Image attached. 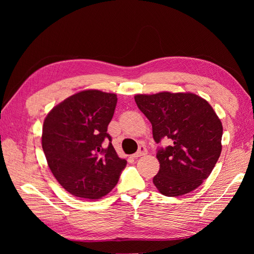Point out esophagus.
<instances>
[{"label":"esophagus","mask_w":254,"mask_h":254,"mask_svg":"<svg viewBox=\"0 0 254 254\" xmlns=\"http://www.w3.org/2000/svg\"><path fill=\"white\" fill-rule=\"evenodd\" d=\"M146 153H147V149H146L145 146H140L139 149H137V151L133 155V157H134V158H139V157H141V156L146 155Z\"/></svg>","instance_id":"1"}]
</instances>
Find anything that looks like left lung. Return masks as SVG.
<instances>
[{"mask_svg":"<svg viewBox=\"0 0 254 254\" xmlns=\"http://www.w3.org/2000/svg\"><path fill=\"white\" fill-rule=\"evenodd\" d=\"M134 101L152 125L159 173L153 177L161 194L177 197L194 190L212 173L221 152L222 125L211 105L193 93L137 94Z\"/></svg>","mask_w":254,"mask_h":254,"instance_id":"8db88e82","label":"left lung"}]
</instances>
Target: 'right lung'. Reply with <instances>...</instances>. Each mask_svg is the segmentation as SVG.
Returning <instances> with one entry per match:
<instances>
[{
    "label": "right lung",
    "instance_id": "1",
    "mask_svg": "<svg viewBox=\"0 0 254 254\" xmlns=\"http://www.w3.org/2000/svg\"><path fill=\"white\" fill-rule=\"evenodd\" d=\"M117 103L113 93L81 91L54 107L44 120L42 148L49 167L73 196L104 197L126 167L127 161L119 158L107 132Z\"/></svg>",
    "mask_w": 254,
    "mask_h": 254
}]
</instances>
